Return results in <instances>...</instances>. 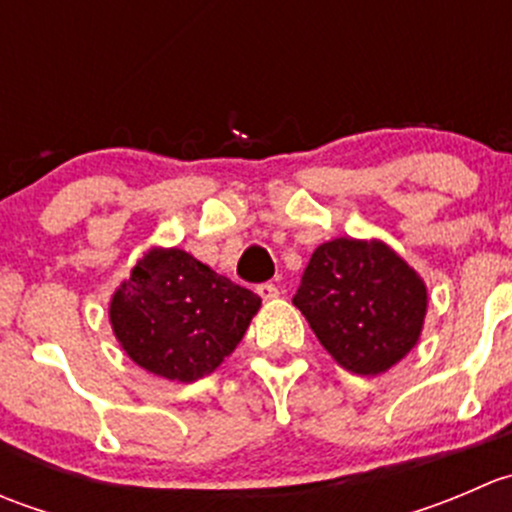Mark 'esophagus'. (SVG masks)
<instances>
[{"label":"esophagus","mask_w":512,"mask_h":512,"mask_svg":"<svg viewBox=\"0 0 512 512\" xmlns=\"http://www.w3.org/2000/svg\"><path fill=\"white\" fill-rule=\"evenodd\" d=\"M257 294H260L265 302H270V299L280 297V287L272 285V282H262V285H257Z\"/></svg>","instance_id":"esophagus-1"}]
</instances>
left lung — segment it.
Returning a JSON list of instances; mask_svg holds the SVG:
<instances>
[{
    "label": "left lung",
    "instance_id": "1",
    "mask_svg": "<svg viewBox=\"0 0 512 512\" xmlns=\"http://www.w3.org/2000/svg\"><path fill=\"white\" fill-rule=\"evenodd\" d=\"M292 304L339 366L376 376L416 347L428 294L389 245L337 237L314 250Z\"/></svg>",
    "mask_w": 512,
    "mask_h": 512
}]
</instances>
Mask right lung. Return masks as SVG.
<instances>
[{"instance_id":"add662e5","label":"right lung","mask_w":512,"mask_h":512,"mask_svg":"<svg viewBox=\"0 0 512 512\" xmlns=\"http://www.w3.org/2000/svg\"><path fill=\"white\" fill-rule=\"evenodd\" d=\"M262 299L178 247H153L108 307L113 334L141 369L198 381L235 352Z\"/></svg>"}]
</instances>
